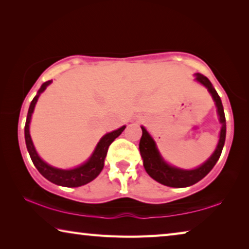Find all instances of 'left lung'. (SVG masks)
I'll use <instances>...</instances> for the list:
<instances>
[{
    "mask_svg": "<svg viewBox=\"0 0 249 249\" xmlns=\"http://www.w3.org/2000/svg\"><path fill=\"white\" fill-rule=\"evenodd\" d=\"M197 82L203 84L205 88L208 89L211 95L214 100L216 107H217V114L219 116V122L222 124V128H220L219 134V141L217 144V147L215 152L212 154V156L208 159L203 165L195 169H181L178 167L172 166V165L167 164L166 161L163 160L160 156L159 149L156 147V144L152 136L149 135L148 132L146 131L145 127L142 126V134L141 141H140V152L143 159V165L145 171L147 174L155 179L159 183L165 185V186L169 187H187L191 185L196 184L197 181L203 179L208 173L212 171V168L215 166V164L218 160L220 154H222L225 139H226V120H225V113L223 108L222 101L218 94L213 88L212 83L206 76L203 74L196 73L195 74Z\"/></svg>",
    "mask_w": 249,
    "mask_h": 249,
    "instance_id": "8db88e82",
    "label": "left lung"
}]
</instances>
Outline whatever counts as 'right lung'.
<instances>
[{
    "instance_id": "right-lung-1",
    "label": "right lung",
    "mask_w": 249,
    "mask_h": 249,
    "mask_svg": "<svg viewBox=\"0 0 249 249\" xmlns=\"http://www.w3.org/2000/svg\"><path fill=\"white\" fill-rule=\"evenodd\" d=\"M51 83H52V81H47L45 83H43L41 89H38L36 96H35L33 98V101L31 102L24 128L26 147L34 166L37 168V171L41 173L46 179H49L50 181H52V183L56 185H60V186L78 187L82 186V185L89 183V181H92L98 176V174H100L102 169L104 167V160L108 151V146L113 143L116 137L121 135L126 126H122L121 128L116 129V131L105 134L97 143L96 147L94 149V152L92 155H90L89 159L86 160L84 164L81 165V166L73 169H60L46 164L45 161L38 156L36 151H35L32 139H31L30 135V123L31 118H32V114L34 112L35 104H36L39 95H41V93L44 92L45 89L51 84Z\"/></svg>"
}]
</instances>
